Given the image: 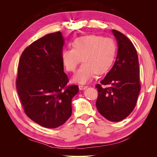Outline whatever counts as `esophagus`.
<instances>
[{"label":"esophagus","instance_id":"1","mask_svg":"<svg viewBox=\"0 0 157 157\" xmlns=\"http://www.w3.org/2000/svg\"><path fill=\"white\" fill-rule=\"evenodd\" d=\"M78 88H79L80 90H83L86 89L88 88V86H82V85H80V86H78Z\"/></svg>","mask_w":157,"mask_h":157}]
</instances>
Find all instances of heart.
<instances>
[{
  "mask_svg": "<svg viewBox=\"0 0 157 157\" xmlns=\"http://www.w3.org/2000/svg\"><path fill=\"white\" fill-rule=\"evenodd\" d=\"M73 48H64L61 57L66 70L74 72L80 63H84L73 77L75 82L86 83L95 73L102 75L111 68L115 59L117 45L111 38L90 35L80 36L73 42Z\"/></svg>",
  "mask_w": 157,
  "mask_h": 157,
  "instance_id": "heart-1",
  "label": "heart"
}]
</instances>
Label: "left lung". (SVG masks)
I'll list each match as a JSON object with an SVG mask.
<instances>
[{"mask_svg": "<svg viewBox=\"0 0 157 157\" xmlns=\"http://www.w3.org/2000/svg\"><path fill=\"white\" fill-rule=\"evenodd\" d=\"M118 52L112 69L101 81L109 88L97 84L96 107L106 119L119 122L134 110L140 91L139 61L134 44L122 33L113 29Z\"/></svg>", "mask_w": 157, "mask_h": 157, "instance_id": "left-lung-1", "label": "left lung"}]
</instances>
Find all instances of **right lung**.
Here are the masks:
<instances>
[{"label":"right lung","instance_id":"obj_1","mask_svg":"<svg viewBox=\"0 0 157 157\" xmlns=\"http://www.w3.org/2000/svg\"><path fill=\"white\" fill-rule=\"evenodd\" d=\"M65 39L58 31L42 36L23 52L19 61L16 87L25 113L38 124L55 128L72 114L71 101L78 87H66L61 54Z\"/></svg>","mask_w":157,"mask_h":157}]
</instances>
